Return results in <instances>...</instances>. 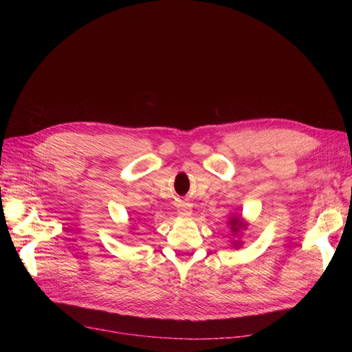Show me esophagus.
<instances>
[{"label":"esophagus","instance_id":"1","mask_svg":"<svg viewBox=\"0 0 352 352\" xmlns=\"http://www.w3.org/2000/svg\"><path fill=\"white\" fill-rule=\"evenodd\" d=\"M178 214L182 215V217L191 215V208H190V206L186 204V202H181V204H178Z\"/></svg>","mask_w":352,"mask_h":352}]
</instances>
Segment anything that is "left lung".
<instances>
[{"mask_svg":"<svg viewBox=\"0 0 352 352\" xmlns=\"http://www.w3.org/2000/svg\"><path fill=\"white\" fill-rule=\"evenodd\" d=\"M228 228H230V231L232 232V239H231V244H232V247L235 248V250H238L239 247L243 245V239H241V235H243V231H245L247 230V227H248V223L247 221L241 217V215H232V217H230V219H228Z\"/></svg>","mask_w":352,"mask_h":352,"instance_id":"8db88e82","label":"left lung"}]
</instances>
